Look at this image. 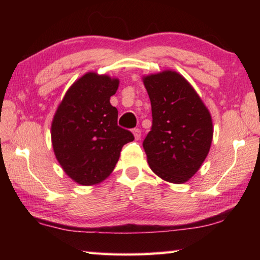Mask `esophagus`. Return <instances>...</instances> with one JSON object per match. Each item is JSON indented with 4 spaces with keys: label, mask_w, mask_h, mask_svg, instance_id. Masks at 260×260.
<instances>
[{
    "label": "esophagus",
    "mask_w": 260,
    "mask_h": 260,
    "mask_svg": "<svg viewBox=\"0 0 260 260\" xmlns=\"http://www.w3.org/2000/svg\"><path fill=\"white\" fill-rule=\"evenodd\" d=\"M133 134H134L135 140H140V139H141V129L134 128V129H133Z\"/></svg>",
    "instance_id": "esophagus-1"
}]
</instances>
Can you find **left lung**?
<instances>
[{
  "label": "left lung",
  "mask_w": 260,
  "mask_h": 260,
  "mask_svg": "<svg viewBox=\"0 0 260 260\" xmlns=\"http://www.w3.org/2000/svg\"><path fill=\"white\" fill-rule=\"evenodd\" d=\"M151 102L152 126L143 141L148 164L158 177L183 183L208 156L212 119L186 79L164 71L143 79Z\"/></svg>",
  "instance_id": "left-lung-1"
}]
</instances>
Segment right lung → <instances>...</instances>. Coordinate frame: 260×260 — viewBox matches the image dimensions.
<instances>
[{"label": "right lung", "mask_w": 260, "mask_h": 260, "mask_svg": "<svg viewBox=\"0 0 260 260\" xmlns=\"http://www.w3.org/2000/svg\"><path fill=\"white\" fill-rule=\"evenodd\" d=\"M119 81L87 73L71 86L57 109L51 141L57 160L70 178L91 186L108 178L121 148L134 140L118 126V110L110 104Z\"/></svg>", "instance_id": "add662e5"}]
</instances>
